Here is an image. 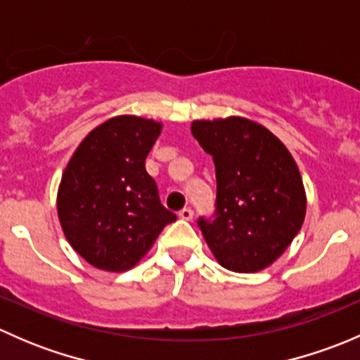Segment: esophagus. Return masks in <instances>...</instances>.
Returning a JSON list of instances; mask_svg holds the SVG:
<instances>
[{
	"label": "esophagus",
	"instance_id": "obj_1",
	"mask_svg": "<svg viewBox=\"0 0 360 360\" xmlns=\"http://www.w3.org/2000/svg\"><path fill=\"white\" fill-rule=\"evenodd\" d=\"M179 217L184 221H191L193 219V210H191L190 207H184V209L179 212Z\"/></svg>",
	"mask_w": 360,
	"mask_h": 360
}]
</instances>
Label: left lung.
Returning <instances> with one entry per match:
<instances>
[{
    "mask_svg": "<svg viewBox=\"0 0 360 360\" xmlns=\"http://www.w3.org/2000/svg\"><path fill=\"white\" fill-rule=\"evenodd\" d=\"M191 134L216 167L214 219H198L221 266L254 274L294 240L307 212L303 181L288 148L242 116L195 120Z\"/></svg>",
    "mask_w": 360,
    "mask_h": 360,
    "instance_id": "obj_1",
    "label": "left lung"
}]
</instances>
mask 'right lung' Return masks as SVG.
I'll return each mask as SVG.
<instances>
[{
    "label": "right lung",
    "mask_w": 360,
    "mask_h": 360,
    "mask_svg": "<svg viewBox=\"0 0 360 360\" xmlns=\"http://www.w3.org/2000/svg\"><path fill=\"white\" fill-rule=\"evenodd\" d=\"M160 132L155 120L115 116L82 141L64 170L57 193L60 226L71 248L99 270L136 266L177 219L160 203L144 167Z\"/></svg>",
    "instance_id": "1"
}]
</instances>
